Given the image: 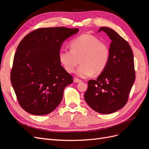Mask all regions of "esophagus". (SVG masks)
<instances>
[{
    "label": "esophagus",
    "mask_w": 149,
    "mask_h": 149,
    "mask_svg": "<svg viewBox=\"0 0 149 149\" xmlns=\"http://www.w3.org/2000/svg\"><path fill=\"white\" fill-rule=\"evenodd\" d=\"M74 81L75 83H80V82H81V80L75 78L74 79Z\"/></svg>",
    "instance_id": "obj_1"
}]
</instances>
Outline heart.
Listing matches in <instances>:
<instances>
[{"instance_id":"heart-1","label":"heart","mask_w":149,"mask_h":149,"mask_svg":"<svg viewBox=\"0 0 149 149\" xmlns=\"http://www.w3.org/2000/svg\"><path fill=\"white\" fill-rule=\"evenodd\" d=\"M60 62L68 73H73L80 59L76 74L81 78L99 75L104 71L110 58V49L105 43L89 34H83L71 42V49L61 48L58 53Z\"/></svg>"}]
</instances>
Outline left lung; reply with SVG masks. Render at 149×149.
I'll list each match as a JSON object with an SVG mask.
<instances>
[{"label":"left lung","instance_id":"obj_1","mask_svg":"<svg viewBox=\"0 0 149 149\" xmlns=\"http://www.w3.org/2000/svg\"><path fill=\"white\" fill-rule=\"evenodd\" d=\"M111 40L109 63L96 80L88 81L84 100L93 110L111 114L123 108L128 101L136 78L134 56L125 39L111 29L102 26Z\"/></svg>","mask_w":149,"mask_h":149}]
</instances>
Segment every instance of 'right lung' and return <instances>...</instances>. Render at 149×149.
I'll use <instances>...</instances> for the list:
<instances>
[{"label": "right lung", "instance_id": "1", "mask_svg": "<svg viewBox=\"0 0 149 149\" xmlns=\"http://www.w3.org/2000/svg\"><path fill=\"white\" fill-rule=\"evenodd\" d=\"M78 29L40 28L26 35L17 47L10 81L20 106L33 115L50 113L59 105L65 88L73 78L61 65L62 43Z\"/></svg>", "mask_w": 149, "mask_h": 149}]
</instances>
